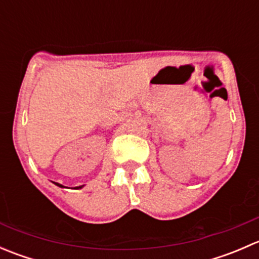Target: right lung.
Here are the masks:
<instances>
[{"instance_id": "1", "label": "right lung", "mask_w": 259, "mask_h": 259, "mask_svg": "<svg viewBox=\"0 0 259 259\" xmlns=\"http://www.w3.org/2000/svg\"><path fill=\"white\" fill-rule=\"evenodd\" d=\"M55 184H56V185H57V187H61V188H64V185L59 184V183H55ZM79 188H82V185H81V187H76V188H75V189H79Z\"/></svg>"}]
</instances>
